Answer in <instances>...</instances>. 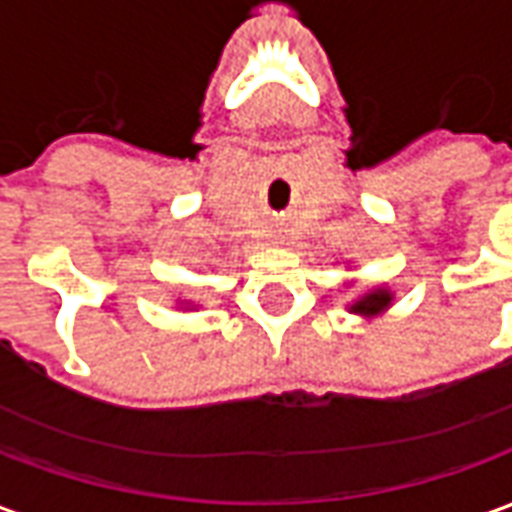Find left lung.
<instances>
[{
    "mask_svg": "<svg viewBox=\"0 0 512 512\" xmlns=\"http://www.w3.org/2000/svg\"><path fill=\"white\" fill-rule=\"evenodd\" d=\"M389 304H392V293L386 288H376L370 290V293H365V296H359V299L348 307V312L365 315V318H376V315H381Z\"/></svg>",
    "mask_w": 512,
    "mask_h": 512,
    "instance_id": "left-lung-1",
    "label": "left lung"
}]
</instances>
